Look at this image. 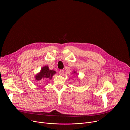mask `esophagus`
<instances>
[{"label":"esophagus","instance_id":"34e87169","mask_svg":"<svg viewBox=\"0 0 130 130\" xmlns=\"http://www.w3.org/2000/svg\"><path fill=\"white\" fill-rule=\"evenodd\" d=\"M59 73L60 75H63V73H64V70H60L59 71Z\"/></svg>","mask_w":130,"mask_h":130}]
</instances>
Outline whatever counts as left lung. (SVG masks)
<instances>
[{
  "label": "left lung",
  "mask_w": 130,
  "mask_h": 130,
  "mask_svg": "<svg viewBox=\"0 0 130 130\" xmlns=\"http://www.w3.org/2000/svg\"><path fill=\"white\" fill-rule=\"evenodd\" d=\"M72 73H74V74H75V73H76L77 74V72H76V71H73V72H72Z\"/></svg>",
  "instance_id": "obj_1"
}]
</instances>
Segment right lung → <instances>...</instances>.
<instances>
[{
    "mask_svg": "<svg viewBox=\"0 0 130 130\" xmlns=\"http://www.w3.org/2000/svg\"><path fill=\"white\" fill-rule=\"evenodd\" d=\"M55 73H56V71L49 69L48 66H44L41 68V71L35 76V80L36 81H39L41 80H43L45 79L51 80L53 76Z\"/></svg>",
    "mask_w": 130,
    "mask_h": 130,
    "instance_id": "obj_1",
    "label": "right lung"
}]
</instances>
